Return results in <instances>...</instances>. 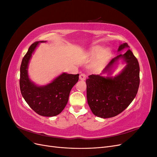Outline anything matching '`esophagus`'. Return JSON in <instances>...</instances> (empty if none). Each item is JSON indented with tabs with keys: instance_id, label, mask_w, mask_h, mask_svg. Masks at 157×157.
<instances>
[{
	"instance_id": "34e87169",
	"label": "esophagus",
	"mask_w": 157,
	"mask_h": 157,
	"mask_svg": "<svg viewBox=\"0 0 157 157\" xmlns=\"http://www.w3.org/2000/svg\"><path fill=\"white\" fill-rule=\"evenodd\" d=\"M86 75H85L84 73H81V74L80 75V76H79V78H80V80H84L85 79H86Z\"/></svg>"
}]
</instances>
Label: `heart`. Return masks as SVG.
I'll list each match as a JSON object with an SVG mask.
<instances>
[{"mask_svg":"<svg viewBox=\"0 0 157 157\" xmlns=\"http://www.w3.org/2000/svg\"><path fill=\"white\" fill-rule=\"evenodd\" d=\"M103 52H104L103 53H102ZM102 53H103V54ZM101 53L102 54L101 55V58L103 59H105L109 56V52L108 51H104L103 48H101V47H98V48H96V49H95L92 53V55L93 56L96 57V56H99Z\"/></svg>","mask_w":157,"mask_h":157,"instance_id":"1","label":"heart"}]
</instances>
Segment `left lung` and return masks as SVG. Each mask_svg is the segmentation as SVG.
<instances>
[{"label": "left lung", "instance_id": "1", "mask_svg": "<svg viewBox=\"0 0 157 157\" xmlns=\"http://www.w3.org/2000/svg\"><path fill=\"white\" fill-rule=\"evenodd\" d=\"M129 48L127 43L118 47L119 52ZM122 59L127 65L115 78H104L102 74H111L113 65ZM86 79V95L88 105L94 115L107 118L115 117L129 106L136 96L140 86V65L138 61L128 49L111 60L100 75H91Z\"/></svg>", "mask_w": 157, "mask_h": 157}]
</instances>
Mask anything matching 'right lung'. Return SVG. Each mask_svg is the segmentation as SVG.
Masks as SVG:
<instances>
[{
  "label": "right lung",
  "mask_w": 157,
  "mask_h": 157,
  "mask_svg": "<svg viewBox=\"0 0 157 157\" xmlns=\"http://www.w3.org/2000/svg\"><path fill=\"white\" fill-rule=\"evenodd\" d=\"M32 44L23 57L20 67V86L23 98L33 111L39 115L54 117L67 105L71 90L78 82L79 74L63 73L46 86H38L28 76V65L32 54L40 42Z\"/></svg>",
  "instance_id": "1"
}]
</instances>
